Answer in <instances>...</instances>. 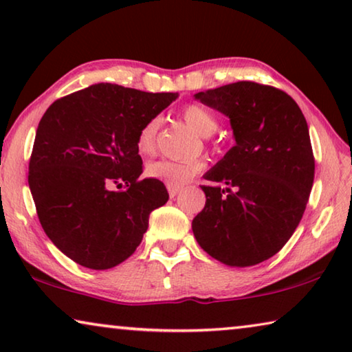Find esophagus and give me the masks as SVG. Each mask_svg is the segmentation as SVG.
<instances>
[{"mask_svg":"<svg viewBox=\"0 0 352 352\" xmlns=\"http://www.w3.org/2000/svg\"><path fill=\"white\" fill-rule=\"evenodd\" d=\"M181 192V187H173V186H168V193H170V198H175L177 193Z\"/></svg>","mask_w":352,"mask_h":352,"instance_id":"esophagus-1","label":"esophagus"}]
</instances>
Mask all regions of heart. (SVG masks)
<instances>
[{
	"label": "heart",
	"instance_id": "b5f03b06",
	"mask_svg": "<svg viewBox=\"0 0 352 352\" xmlns=\"http://www.w3.org/2000/svg\"><path fill=\"white\" fill-rule=\"evenodd\" d=\"M182 118L195 132L209 137L217 131V120L209 108L199 104H188L182 108ZM160 126L159 118L146 121L137 135V149L140 154H151L155 149V140ZM204 168L201 160H170L160 159L148 165L146 175L153 179L165 182L166 186L181 187Z\"/></svg>",
	"mask_w": 352,
	"mask_h": 352
}]
</instances>
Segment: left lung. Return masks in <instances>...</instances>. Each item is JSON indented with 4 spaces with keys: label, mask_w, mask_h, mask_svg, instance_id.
Instances as JSON below:
<instances>
[{
    "label": "left lung",
    "mask_w": 352,
    "mask_h": 352,
    "mask_svg": "<svg viewBox=\"0 0 352 352\" xmlns=\"http://www.w3.org/2000/svg\"><path fill=\"white\" fill-rule=\"evenodd\" d=\"M230 118L236 144L201 186L206 204L192 221L204 252L226 266L274 256L304 215L315 157L304 115L282 89L237 82L195 94Z\"/></svg>",
    "instance_id": "1"
}]
</instances>
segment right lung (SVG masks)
Here are the masks:
<instances>
[{
	"label": "right lung",
	"instance_id": "add662e5",
	"mask_svg": "<svg viewBox=\"0 0 352 352\" xmlns=\"http://www.w3.org/2000/svg\"><path fill=\"white\" fill-rule=\"evenodd\" d=\"M176 97L99 83L55 100L42 116L31 195L45 234L80 266L102 270L126 261L149 214L168 201L164 182L140 179L137 135Z\"/></svg>",
	"mask_w": 352,
	"mask_h": 352
}]
</instances>
